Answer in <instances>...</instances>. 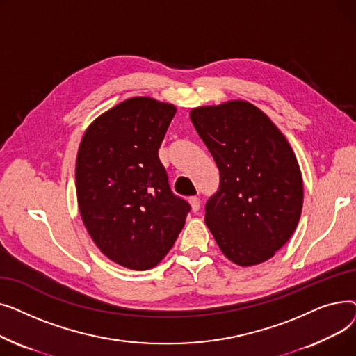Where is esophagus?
<instances>
[{"label":"esophagus","mask_w":356,"mask_h":356,"mask_svg":"<svg viewBox=\"0 0 356 356\" xmlns=\"http://www.w3.org/2000/svg\"><path fill=\"white\" fill-rule=\"evenodd\" d=\"M189 202H191V204H192V211H193V212H197V211L200 209V199H199L197 196H192V197L189 199Z\"/></svg>","instance_id":"obj_1"}]
</instances>
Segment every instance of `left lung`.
<instances>
[{
  "label": "left lung",
  "instance_id": "8db88e82",
  "mask_svg": "<svg viewBox=\"0 0 356 356\" xmlns=\"http://www.w3.org/2000/svg\"><path fill=\"white\" fill-rule=\"evenodd\" d=\"M191 120L220 175L204 222L232 263H264L290 239L303 208L302 173L290 144L247 101L195 108Z\"/></svg>",
  "mask_w": 356,
  "mask_h": 356
}]
</instances>
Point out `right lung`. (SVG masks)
<instances>
[{"label":"right lung","mask_w":356,"mask_h":356,"mask_svg":"<svg viewBox=\"0 0 356 356\" xmlns=\"http://www.w3.org/2000/svg\"><path fill=\"white\" fill-rule=\"evenodd\" d=\"M176 106L129 98L93 121L79 145L76 195L85 228L104 255L131 270L157 266L191 204L168 184L159 148Z\"/></svg>","instance_id":"obj_1"}]
</instances>
